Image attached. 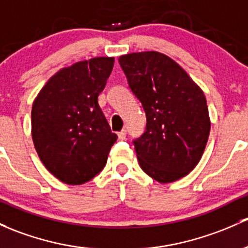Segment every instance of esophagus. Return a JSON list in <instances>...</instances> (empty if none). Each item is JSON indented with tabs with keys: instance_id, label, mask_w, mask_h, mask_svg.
I'll use <instances>...</instances> for the list:
<instances>
[{
	"instance_id": "esophagus-1",
	"label": "esophagus",
	"mask_w": 248,
	"mask_h": 248,
	"mask_svg": "<svg viewBox=\"0 0 248 248\" xmlns=\"http://www.w3.org/2000/svg\"><path fill=\"white\" fill-rule=\"evenodd\" d=\"M126 135H127L126 129H122L121 132L117 133V137H119L120 140H124V139H126Z\"/></svg>"
}]
</instances>
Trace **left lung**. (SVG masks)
I'll use <instances>...</instances> for the list:
<instances>
[{
	"label": "left lung",
	"instance_id": "8db88e82",
	"mask_svg": "<svg viewBox=\"0 0 248 248\" xmlns=\"http://www.w3.org/2000/svg\"><path fill=\"white\" fill-rule=\"evenodd\" d=\"M119 62L146 114V131L133 140L140 168L159 183L186 176L199 164L209 137L204 93L159 52L126 54Z\"/></svg>",
	"mask_w": 248,
	"mask_h": 248
}]
</instances>
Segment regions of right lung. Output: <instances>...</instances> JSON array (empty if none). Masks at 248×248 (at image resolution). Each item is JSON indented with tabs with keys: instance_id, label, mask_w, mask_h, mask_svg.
I'll return each mask as SVG.
<instances>
[{
	"instance_id": "1",
	"label": "right lung",
	"mask_w": 248,
	"mask_h": 248,
	"mask_svg": "<svg viewBox=\"0 0 248 248\" xmlns=\"http://www.w3.org/2000/svg\"><path fill=\"white\" fill-rule=\"evenodd\" d=\"M114 58L97 57L57 72L32 107L39 158L59 181L79 186L102 171L117 135L98 106Z\"/></svg>"
}]
</instances>
